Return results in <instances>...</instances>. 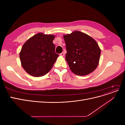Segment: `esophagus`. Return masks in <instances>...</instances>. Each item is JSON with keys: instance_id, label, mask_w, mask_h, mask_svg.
Here are the masks:
<instances>
[{"instance_id": "obj_1", "label": "esophagus", "mask_w": 125, "mask_h": 125, "mask_svg": "<svg viewBox=\"0 0 125 125\" xmlns=\"http://www.w3.org/2000/svg\"><path fill=\"white\" fill-rule=\"evenodd\" d=\"M59 55L61 56H63L64 55H65V53H64V52H62V53H60Z\"/></svg>"}]
</instances>
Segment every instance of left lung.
<instances>
[{"mask_svg":"<svg viewBox=\"0 0 125 125\" xmlns=\"http://www.w3.org/2000/svg\"><path fill=\"white\" fill-rule=\"evenodd\" d=\"M67 54L66 60L70 70L78 75L88 74L96 69L101 50L91 37L80 31L63 35Z\"/></svg>","mask_w":125,"mask_h":125,"instance_id":"obj_1","label":"left lung"}]
</instances>
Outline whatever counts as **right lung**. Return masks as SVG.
<instances>
[{
	"mask_svg": "<svg viewBox=\"0 0 125 125\" xmlns=\"http://www.w3.org/2000/svg\"><path fill=\"white\" fill-rule=\"evenodd\" d=\"M53 35L37 33L24 44L20 53L22 66L26 73L33 77L47 74L53 67L59 56L55 52L52 43Z\"/></svg>",
	"mask_w": 125,
	"mask_h": 125,
	"instance_id": "1",
	"label": "right lung"
}]
</instances>
